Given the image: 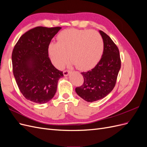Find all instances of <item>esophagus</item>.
<instances>
[{
    "instance_id": "34e87169",
    "label": "esophagus",
    "mask_w": 147,
    "mask_h": 147,
    "mask_svg": "<svg viewBox=\"0 0 147 147\" xmlns=\"http://www.w3.org/2000/svg\"><path fill=\"white\" fill-rule=\"evenodd\" d=\"M63 74H64V76H67V75H68L69 74V70H65L64 71V72H63Z\"/></svg>"
}]
</instances>
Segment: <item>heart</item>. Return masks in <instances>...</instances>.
Masks as SVG:
<instances>
[{
	"mask_svg": "<svg viewBox=\"0 0 147 147\" xmlns=\"http://www.w3.org/2000/svg\"><path fill=\"white\" fill-rule=\"evenodd\" d=\"M57 40L49 43L48 53L57 69L63 68L70 56L78 69H90L99 63L104 53L103 39L96 31L65 29L57 35Z\"/></svg>",
	"mask_w": 147,
	"mask_h": 147,
	"instance_id": "heart-1",
	"label": "heart"
}]
</instances>
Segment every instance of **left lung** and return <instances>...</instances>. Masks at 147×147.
<instances>
[{"instance_id": "1", "label": "left lung", "mask_w": 147, "mask_h": 147, "mask_svg": "<svg viewBox=\"0 0 147 147\" xmlns=\"http://www.w3.org/2000/svg\"><path fill=\"white\" fill-rule=\"evenodd\" d=\"M104 41V53L97 64L91 70L81 72L84 82L75 88L77 94L87 102L103 99L113 90L121 68L118 48L111 38L100 30Z\"/></svg>"}]
</instances>
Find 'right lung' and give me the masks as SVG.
I'll return each mask as SVG.
<instances>
[{
  "label": "right lung",
  "instance_id": "right-lung-1",
  "mask_svg": "<svg viewBox=\"0 0 147 147\" xmlns=\"http://www.w3.org/2000/svg\"><path fill=\"white\" fill-rule=\"evenodd\" d=\"M61 27L31 29L18 40L11 55L13 73L26 99L45 104L54 97L59 79L64 76L51 63L48 46Z\"/></svg>",
  "mask_w": 147,
  "mask_h": 147
}]
</instances>
